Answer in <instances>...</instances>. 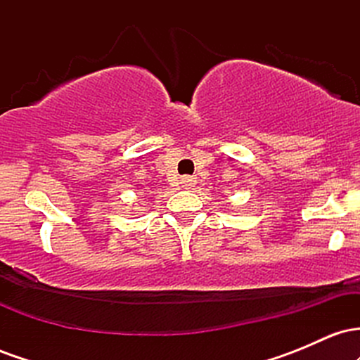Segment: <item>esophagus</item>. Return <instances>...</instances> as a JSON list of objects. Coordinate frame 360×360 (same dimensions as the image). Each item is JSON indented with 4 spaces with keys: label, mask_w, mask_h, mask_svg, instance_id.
<instances>
[{
    "label": "esophagus",
    "mask_w": 360,
    "mask_h": 360,
    "mask_svg": "<svg viewBox=\"0 0 360 360\" xmlns=\"http://www.w3.org/2000/svg\"><path fill=\"white\" fill-rule=\"evenodd\" d=\"M194 184H196V179H194V177H183V179H181V186H183L184 189H191Z\"/></svg>",
    "instance_id": "esophagus-1"
}]
</instances>
